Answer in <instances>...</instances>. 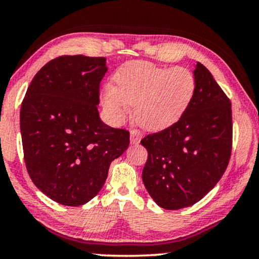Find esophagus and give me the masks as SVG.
<instances>
[{"instance_id": "obj_1", "label": "esophagus", "mask_w": 259, "mask_h": 259, "mask_svg": "<svg viewBox=\"0 0 259 259\" xmlns=\"http://www.w3.org/2000/svg\"><path fill=\"white\" fill-rule=\"evenodd\" d=\"M141 139H142V134H141L139 130L133 129L132 132H130V142H132V145H137V143H140Z\"/></svg>"}]
</instances>
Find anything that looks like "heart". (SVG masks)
<instances>
[{"instance_id": "b5f03b06", "label": "heart", "mask_w": 259, "mask_h": 259, "mask_svg": "<svg viewBox=\"0 0 259 259\" xmlns=\"http://www.w3.org/2000/svg\"><path fill=\"white\" fill-rule=\"evenodd\" d=\"M114 86L104 91L103 105L114 120L134 107V116L149 132L167 129L182 118L194 99L196 78L184 67L165 68L150 62L123 64L113 76Z\"/></svg>"}]
</instances>
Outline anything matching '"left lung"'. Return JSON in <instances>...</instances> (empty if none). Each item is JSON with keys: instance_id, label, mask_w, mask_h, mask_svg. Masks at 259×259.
I'll use <instances>...</instances> for the list:
<instances>
[{"instance_id": "8db88e82", "label": "left lung", "mask_w": 259, "mask_h": 259, "mask_svg": "<svg viewBox=\"0 0 259 259\" xmlns=\"http://www.w3.org/2000/svg\"><path fill=\"white\" fill-rule=\"evenodd\" d=\"M194 99L178 122L141 141L148 159L142 181L154 202L177 210L202 199L218 184L232 152V106L197 62Z\"/></svg>"}]
</instances>
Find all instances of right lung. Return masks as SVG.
Listing matches in <instances>:
<instances>
[{
	"label": "right lung",
	"mask_w": 259,
	"mask_h": 259,
	"mask_svg": "<svg viewBox=\"0 0 259 259\" xmlns=\"http://www.w3.org/2000/svg\"><path fill=\"white\" fill-rule=\"evenodd\" d=\"M105 57L61 56L29 83L20 110L26 168L52 201L69 207L90 202L109 167L129 147V132L101 122L100 81Z\"/></svg>",
	"instance_id": "obj_1"
}]
</instances>
